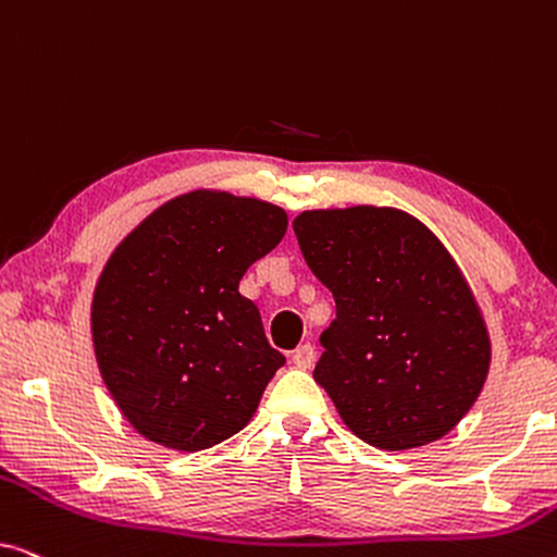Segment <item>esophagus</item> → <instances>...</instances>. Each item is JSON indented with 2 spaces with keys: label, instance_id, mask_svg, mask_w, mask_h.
Here are the masks:
<instances>
[{
  "label": "esophagus",
  "instance_id": "esophagus-1",
  "mask_svg": "<svg viewBox=\"0 0 557 557\" xmlns=\"http://www.w3.org/2000/svg\"><path fill=\"white\" fill-rule=\"evenodd\" d=\"M314 360H317V352H314V347H311V345H299V347L294 349V355H292V362L299 370H311V364H314Z\"/></svg>",
  "mask_w": 557,
  "mask_h": 557
}]
</instances>
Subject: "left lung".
I'll list each match as a JSON object with an SVG mask.
<instances>
[{
  "instance_id": "obj_1",
  "label": "left lung",
  "mask_w": 557,
  "mask_h": 557,
  "mask_svg": "<svg viewBox=\"0 0 557 557\" xmlns=\"http://www.w3.org/2000/svg\"><path fill=\"white\" fill-rule=\"evenodd\" d=\"M294 233L337 304L314 380L347 429L385 451L446 436L482 393L492 345L444 243L418 218L375 205L307 210Z\"/></svg>"
}]
</instances>
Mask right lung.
Masks as SVG:
<instances>
[{"label": "right lung", "instance_id": "1", "mask_svg": "<svg viewBox=\"0 0 557 557\" xmlns=\"http://www.w3.org/2000/svg\"><path fill=\"white\" fill-rule=\"evenodd\" d=\"M286 225L271 202L195 189L144 218L106 261L90 304L96 362L144 438L193 454L253 418L286 357L238 286Z\"/></svg>", "mask_w": 557, "mask_h": 557}]
</instances>
